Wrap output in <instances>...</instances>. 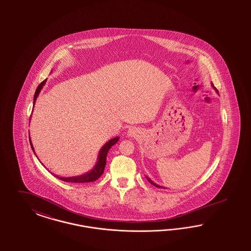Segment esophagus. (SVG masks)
<instances>
[{
    "instance_id": "obj_1",
    "label": "esophagus",
    "mask_w": 251,
    "mask_h": 251,
    "mask_svg": "<svg viewBox=\"0 0 251 251\" xmlns=\"http://www.w3.org/2000/svg\"><path fill=\"white\" fill-rule=\"evenodd\" d=\"M139 131L137 128H135V127H131L127 131V135L129 136L130 138H135V137H137V136H139Z\"/></svg>"
}]
</instances>
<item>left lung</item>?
<instances>
[{
  "instance_id": "1",
  "label": "left lung",
  "mask_w": 251,
  "mask_h": 251,
  "mask_svg": "<svg viewBox=\"0 0 251 251\" xmlns=\"http://www.w3.org/2000/svg\"><path fill=\"white\" fill-rule=\"evenodd\" d=\"M212 87H213L214 89H215V90H216V92H217V93L219 94V91H218V90H217V89H216V87H215V86H214L213 84H212ZM146 178H147V179H148L149 182H150V183H151V184H152V185H154V186H155V187H157V188H164V187H162V186H159V185H157V184H156V183H154V182H153V181H152V180H151V178H150V177H148V176H146Z\"/></svg>"
}]
</instances>
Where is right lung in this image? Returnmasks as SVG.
I'll return each mask as SVG.
<instances>
[{"label":"right lung","instance_id":"right-lung-1","mask_svg":"<svg viewBox=\"0 0 251 251\" xmlns=\"http://www.w3.org/2000/svg\"><path fill=\"white\" fill-rule=\"evenodd\" d=\"M47 83V79L45 81H43L41 84L38 85L37 89L35 91L34 94V98H33V107H34V104L35 101L37 100L38 96L41 92V90L43 89L44 85ZM30 120V119H29ZM119 140V137H116V138H113V139H110L108 142H106L105 145H103L102 148L100 149V152H99V156H98V161L95 165L93 169L90 170L89 172L87 173H84L83 175H80V176H68V177H63V176H58L54 175V176L58 177L59 179L66 181V182H75V183H83V182H92L97 180L100 176H101L104 172V168L106 166V158H107V153L109 151V150L112 148V146H113L117 141ZM29 143H30V147L32 149L34 154L36 155L35 151H34V148H33V145L30 141V137H29Z\"/></svg>","mask_w":251,"mask_h":251}]
</instances>
